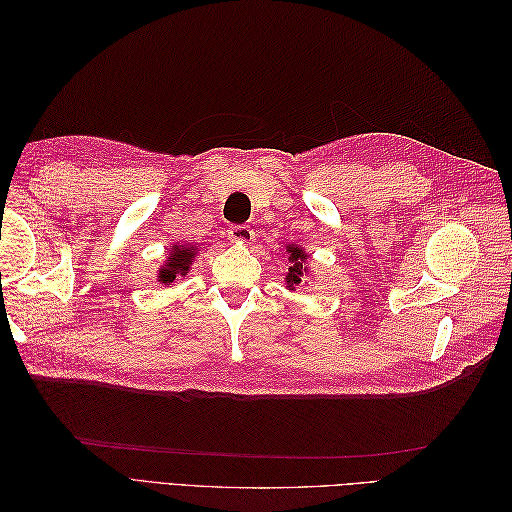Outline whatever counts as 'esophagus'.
<instances>
[{
  "label": "esophagus",
  "mask_w": 512,
  "mask_h": 512,
  "mask_svg": "<svg viewBox=\"0 0 512 512\" xmlns=\"http://www.w3.org/2000/svg\"><path fill=\"white\" fill-rule=\"evenodd\" d=\"M228 239L232 243H239V245H247L254 241V230L250 226H232L228 230Z\"/></svg>",
  "instance_id": "obj_1"
}]
</instances>
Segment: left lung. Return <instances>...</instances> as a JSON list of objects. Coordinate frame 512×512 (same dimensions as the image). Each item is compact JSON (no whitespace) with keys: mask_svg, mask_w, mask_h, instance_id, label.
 <instances>
[{"mask_svg":"<svg viewBox=\"0 0 512 512\" xmlns=\"http://www.w3.org/2000/svg\"><path fill=\"white\" fill-rule=\"evenodd\" d=\"M286 258H288V273H286V277H284V282H286V288L290 290V292H294L297 290V286H307V282H305V277H312V271H309V267H307V252L303 250L301 245H294V243H288L286 245Z\"/></svg>","mask_w":512,"mask_h":512,"instance_id":"1","label":"left lung"}]
</instances>
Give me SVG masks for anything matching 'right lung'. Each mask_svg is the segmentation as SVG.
<instances>
[{"instance_id": "1", "label": "right lung", "mask_w": 512, "mask_h": 512, "mask_svg": "<svg viewBox=\"0 0 512 512\" xmlns=\"http://www.w3.org/2000/svg\"><path fill=\"white\" fill-rule=\"evenodd\" d=\"M198 252H200L198 243H170V247L166 250V260L158 267L156 280L162 286H173L175 282H179V277L185 280Z\"/></svg>"}]
</instances>
